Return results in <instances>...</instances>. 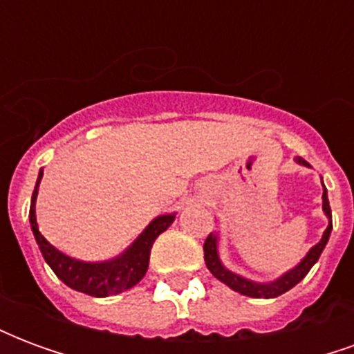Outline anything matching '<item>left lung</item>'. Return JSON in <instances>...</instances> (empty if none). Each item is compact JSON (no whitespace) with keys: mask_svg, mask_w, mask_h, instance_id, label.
<instances>
[{"mask_svg":"<svg viewBox=\"0 0 354 354\" xmlns=\"http://www.w3.org/2000/svg\"><path fill=\"white\" fill-rule=\"evenodd\" d=\"M297 165H301V167H307V169H311V165L301 159V157H296ZM322 180V178H320ZM322 212L328 218V225L324 233H322V237L317 245L313 246L309 252L305 254L301 261L297 263L296 267H292L290 271H286L284 274H281L279 279H274V281L269 282H260V281H252V279H248V277H243V274L235 273V271H231L230 267L223 266L222 258H220V250H218V246H220V233H210L205 241V246H203V250H205V263H207L208 271L214 274L216 279L220 282H223L225 286H230L231 290H235L239 294H243V296L248 297H277L284 294V292H288L290 288H294L297 282L304 279L305 274L311 271V267L319 261L320 254L324 250V246H326L328 239H330V233H332V210H330V201H328V192H326V185L322 182Z\"/></svg>","mask_w":354,"mask_h":354,"instance_id":"1","label":"left lung"}]
</instances>
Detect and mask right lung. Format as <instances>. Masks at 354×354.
<instances>
[{"label": "right lung", "mask_w": 354, "mask_h": 354, "mask_svg": "<svg viewBox=\"0 0 354 354\" xmlns=\"http://www.w3.org/2000/svg\"><path fill=\"white\" fill-rule=\"evenodd\" d=\"M41 178L43 169L37 174V182H35L34 193H32L30 225H32V233H34L35 243L39 246L43 258L49 263V267L55 271L58 279L64 282L66 286L94 297L115 296V294H121L124 290L136 286L147 271L149 254H151L155 239L159 237L162 231L169 230L170 223L176 218V212L153 218L147 223L146 230L132 241V245L127 246L123 252L115 258H109V260L104 261L77 260V258L60 252L57 246H53L47 239L43 237L41 231H39L37 218H35V201H37Z\"/></svg>", "instance_id": "1"}]
</instances>
